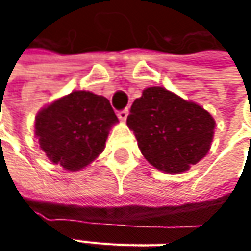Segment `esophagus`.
Returning <instances> with one entry per match:
<instances>
[{
  "label": "esophagus",
  "mask_w": 251,
  "mask_h": 251,
  "mask_svg": "<svg viewBox=\"0 0 251 251\" xmlns=\"http://www.w3.org/2000/svg\"><path fill=\"white\" fill-rule=\"evenodd\" d=\"M117 116H119V119L120 120H127V116H128V110L127 109H124V110H119L117 111Z\"/></svg>",
  "instance_id": "1"
}]
</instances>
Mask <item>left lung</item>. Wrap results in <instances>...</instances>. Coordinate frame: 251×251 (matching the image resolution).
Segmentation results:
<instances>
[{"label":"left lung","instance_id":"8db88e82","mask_svg":"<svg viewBox=\"0 0 251 251\" xmlns=\"http://www.w3.org/2000/svg\"><path fill=\"white\" fill-rule=\"evenodd\" d=\"M142 155L156 169L180 173L207 155L214 137L212 116L160 86L147 88L127 117Z\"/></svg>","mask_w":251,"mask_h":251}]
</instances>
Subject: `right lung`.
<instances>
[{"mask_svg":"<svg viewBox=\"0 0 251 251\" xmlns=\"http://www.w3.org/2000/svg\"><path fill=\"white\" fill-rule=\"evenodd\" d=\"M117 116L106 98L75 91L36 116V135L47 158L65 170H79L99 156Z\"/></svg>","mask_w":251,"mask_h":251,"instance_id":"right-lung-1","label":"right lung"}]
</instances>
